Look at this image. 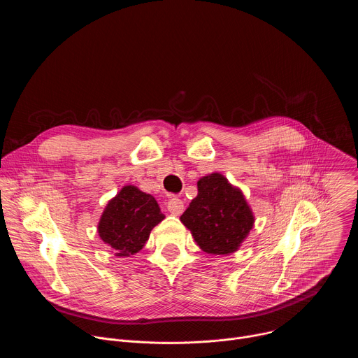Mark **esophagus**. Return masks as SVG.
Returning <instances> with one entry per match:
<instances>
[{
    "instance_id": "1",
    "label": "esophagus",
    "mask_w": 358,
    "mask_h": 358,
    "mask_svg": "<svg viewBox=\"0 0 358 358\" xmlns=\"http://www.w3.org/2000/svg\"><path fill=\"white\" fill-rule=\"evenodd\" d=\"M167 210L173 214V215H181L182 211H184V202L177 198V196H173L170 198V201L167 202Z\"/></svg>"
}]
</instances>
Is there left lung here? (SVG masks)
I'll return each mask as SVG.
<instances>
[{"mask_svg":"<svg viewBox=\"0 0 358 358\" xmlns=\"http://www.w3.org/2000/svg\"><path fill=\"white\" fill-rule=\"evenodd\" d=\"M196 185L198 195L181 215V222L203 252H235L255 221L243 194L218 173L202 177Z\"/></svg>","mask_w":358,"mask_h":358,"instance_id":"8db88e82","label":"left lung"}]
</instances>
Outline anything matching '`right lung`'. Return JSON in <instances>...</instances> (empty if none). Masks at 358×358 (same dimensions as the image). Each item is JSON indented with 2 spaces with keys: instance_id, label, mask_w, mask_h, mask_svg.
Masks as SVG:
<instances>
[{
  "instance_id": "1",
  "label": "right lung",
  "mask_w": 358,
  "mask_h": 358,
  "mask_svg": "<svg viewBox=\"0 0 358 358\" xmlns=\"http://www.w3.org/2000/svg\"><path fill=\"white\" fill-rule=\"evenodd\" d=\"M164 220L155 196L126 185L109 201L97 225L99 236L117 257L137 253L147 242L151 229Z\"/></svg>"
}]
</instances>
